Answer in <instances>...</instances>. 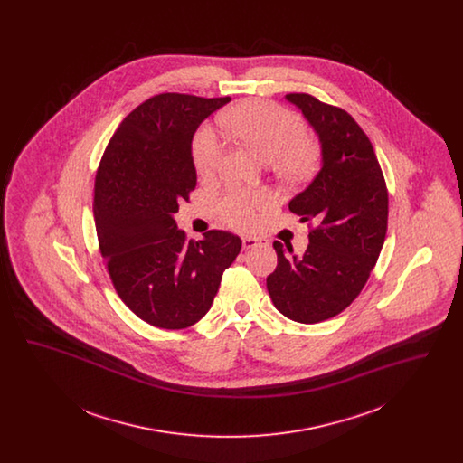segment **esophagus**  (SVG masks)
<instances>
[{"label":"esophagus","mask_w":463,"mask_h":463,"mask_svg":"<svg viewBox=\"0 0 463 463\" xmlns=\"http://www.w3.org/2000/svg\"><path fill=\"white\" fill-rule=\"evenodd\" d=\"M265 240H260V238H251V236H244L242 238V248L244 250H250V248H255L257 244H262Z\"/></svg>","instance_id":"obj_1"}]
</instances>
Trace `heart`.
Instances as JSON below:
<instances>
[{
	"label": "heart",
	"instance_id": "heart-1",
	"mask_svg": "<svg viewBox=\"0 0 463 463\" xmlns=\"http://www.w3.org/2000/svg\"><path fill=\"white\" fill-rule=\"evenodd\" d=\"M221 123L236 133L267 163H272L278 175L300 180L308 175L316 163V147L306 137L304 121L291 110L265 100H244L223 112ZM225 140L222 133L203 125L193 138V161L201 176H212L221 166ZM274 204L264 191L229 189L217 201V213L223 223L238 231H250L259 215Z\"/></svg>",
	"mask_w": 463,
	"mask_h": 463
}]
</instances>
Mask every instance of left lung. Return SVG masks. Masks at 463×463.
I'll use <instances>...</instances> for the list:
<instances>
[{"label": "left lung", "mask_w": 463, "mask_h": 463, "mask_svg": "<svg viewBox=\"0 0 463 463\" xmlns=\"http://www.w3.org/2000/svg\"><path fill=\"white\" fill-rule=\"evenodd\" d=\"M287 100L319 135L323 166L289 212L316 222L302 257L274 241L278 267L267 278L276 308L291 321L312 325L349 307L366 285L385 241L389 194L373 146L347 110L308 93Z\"/></svg>", "instance_id": "left-lung-1"}]
</instances>
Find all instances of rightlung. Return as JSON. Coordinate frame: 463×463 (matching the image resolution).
I'll return each instance as SVG.
<instances>
[{
	"label": "right lung",
	"instance_id": "obj_1",
	"mask_svg": "<svg viewBox=\"0 0 463 463\" xmlns=\"http://www.w3.org/2000/svg\"><path fill=\"white\" fill-rule=\"evenodd\" d=\"M229 100L147 99L121 121L97 170L93 215L110 281L127 307L156 328L198 323L241 251V240L227 231L187 241L174 219L196 187L193 137Z\"/></svg>",
	"mask_w": 463,
	"mask_h": 463
}]
</instances>
